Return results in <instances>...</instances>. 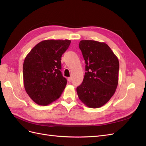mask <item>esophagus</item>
I'll return each mask as SVG.
<instances>
[{"instance_id":"34e87169","label":"esophagus","mask_w":146,"mask_h":146,"mask_svg":"<svg viewBox=\"0 0 146 146\" xmlns=\"http://www.w3.org/2000/svg\"><path fill=\"white\" fill-rule=\"evenodd\" d=\"M71 80H72V77H69L68 78V81L69 82H71Z\"/></svg>"}]
</instances>
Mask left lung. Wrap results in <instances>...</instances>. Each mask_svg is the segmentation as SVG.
<instances>
[{"mask_svg":"<svg viewBox=\"0 0 146 146\" xmlns=\"http://www.w3.org/2000/svg\"><path fill=\"white\" fill-rule=\"evenodd\" d=\"M79 48L85 61V74L77 88L79 99L87 107H101L116 91L119 63L117 56L105 42L82 40Z\"/></svg>","mask_w":146,"mask_h":146,"instance_id":"left-lung-1","label":"left lung"}]
</instances>
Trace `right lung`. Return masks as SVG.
Segmentation results:
<instances>
[{"label": "right lung", "instance_id": "add662e5", "mask_svg": "<svg viewBox=\"0 0 146 146\" xmlns=\"http://www.w3.org/2000/svg\"><path fill=\"white\" fill-rule=\"evenodd\" d=\"M70 41L48 39L39 42L23 64L24 85L35 103L46 106L58 99L67 84L61 72V56Z\"/></svg>", "mask_w": 146, "mask_h": 146}]
</instances>
